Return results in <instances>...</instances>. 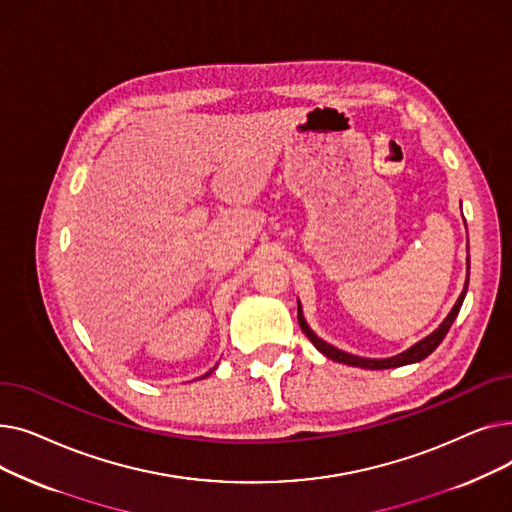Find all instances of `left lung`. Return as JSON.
<instances>
[{
  "label": "left lung",
  "instance_id": "8db88e82",
  "mask_svg": "<svg viewBox=\"0 0 512 512\" xmlns=\"http://www.w3.org/2000/svg\"><path fill=\"white\" fill-rule=\"evenodd\" d=\"M467 265H469V263H467ZM467 288H469V278H467V282H465V290L461 292L459 301H456V305L452 307V311L448 313V317L442 321V326H440L434 334H429L427 338H423L421 342H417L415 346H411L409 351L400 353V355H396V357H390V359H363V357H355V355H348V353L338 351V348H334L332 344H328V342H324L321 338H317V336L311 332V328L305 324V317H303V313H301V307H299V326H301V330L305 332V336L313 342V346L317 348V351L324 353V355H326L328 359H332V361H338V363H344V365H353V367H365V369H390V367L409 365V363H417V361L425 359L427 355H432V353L436 351V348L440 346V342L444 340V336L448 334V330H450V326H452V321L456 319V315H459V311H461V305H463V301H465Z\"/></svg>",
  "mask_w": 512,
  "mask_h": 512
}]
</instances>
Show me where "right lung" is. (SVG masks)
<instances>
[{"mask_svg": "<svg viewBox=\"0 0 512 512\" xmlns=\"http://www.w3.org/2000/svg\"><path fill=\"white\" fill-rule=\"evenodd\" d=\"M211 371H213V369H211ZM211 371H209V373H211ZM209 373H205V375H209Z\"/></svg>", "mask_w": 512, "mask_h": 512, "instance_id": "add662e5", "label": "right lung"}]
</instances>
